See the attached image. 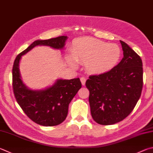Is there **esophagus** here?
Returning <instances> with one entry per match:
<instances>
[{"mask_svg": "<svg viewBox=\"0 0 153 153\" xmlns=\"http://www.w3.org/2000/svg\"><path fill=\"white\" fill-rule=\"evenodd\" d=\"M80 80H81V82H82V85H85V81H86V79L84 77H82L81 78H80Z\"/></svg>", "mask_w": 153, "mask_h": 153, "instance_id": "34e87169", "label": "esophagus"}]
</instances>
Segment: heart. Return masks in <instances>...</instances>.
Listing matches in <instances>:
<instances>
[{
  "label": "heart",
  "mask_w": 153,
  "mask_h": 153,
  "mask_svg": "<svg viewBox=\"0 0 153 153\" xmlns=\"http://www.w3.org/2000/svg\"><path fill=\"white\" fill-rule=\"evenodd\" d=\"M121 55V49L116 44L83 37L74 41L73 55H69L68 59L71 65H76L79 62L86 65L89 72L100 74L114 68Z\"/></svg>",
  "instance_id": "b5f03b06"
}]
</instances>
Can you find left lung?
Masks as SVG:
<instances>
[{"label":"left lung","instance_id":"8db88e82","mask_svg":"<svg viewBox=\"0 0 153 153\" xmlns=\"http://www.w3.org/2000/svg\"><path fill=\"white\" fill-rule=\"evenodd\" d=\"M120 41L124 55L121 62L110 71L90 76L85 82L91 116L102 125L114 124L126 118L142 92V59L126 43Z\"/></svg>","mask_w":153,"mask_h":153}]
</instances>
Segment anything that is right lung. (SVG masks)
I'll return each instance as SVG.
<instances>
[{
	"label": "right lung",
	"mask_w": 153,
	"mask_h": 153,
	"mask_svg": "<svg viewBox=\"0 0 153 153\" xmlns=\"http://www.w3.org/2000/svg\"><path fill=\"white\" fill-rule=\"evenodd\" d=\"M67 36H60L48 40H37L15 58L13 67L14 95L23 112L34 123L44 126H53L65 120L69 104L82 88L79 78L57 79L51 87L43 90H31L21 80L19 62L21 56L37 45H47L62 49Z\"/></svg>",
	"instance_id": "obj_1"
}]
</instances>
